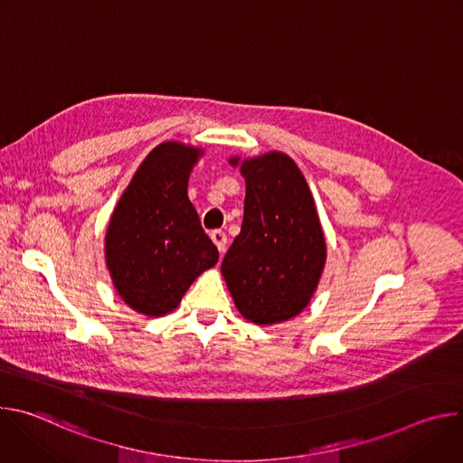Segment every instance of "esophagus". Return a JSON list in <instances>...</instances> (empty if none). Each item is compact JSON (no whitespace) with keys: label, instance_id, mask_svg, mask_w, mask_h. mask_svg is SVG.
Here are the masks:
<instances>
[{"label":"esophagus","instance_id":"esophagus-1","mask_svg":"<svg viewBox=\"0 0 463 463\" xmlns=\"http://www.w3.org/2000/svg\"><path fill=\"white\" fill-rule=\"evenodd\" d=\"M211 238H213V241L216 243L218 250L223 252L225 247H227V234H225L223 231H213V232H211Z\"/></svg>","mask_w":463,"mask_h":463}]
</instances>
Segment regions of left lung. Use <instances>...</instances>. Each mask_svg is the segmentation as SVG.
Masks as SVG:
<instances>
[{
	"mask_svg": "<svg viewBox=\"0 0 463 463\" xmlns=\"http://www.w3.org/2000/svg\"><path fill=\"white\" fill-rule=\"evenodd\" d=\"M236 166L238 157L231 159ZM243 223L222 273L238 311L256 324L298 315L317 289L326 241L309 186L291 157L271 152L241 161Z\"/></svg>",
	"mask_w": 463,
	"mask_h": 463,
	"instance_id": "1",
	"label": "left lung"
}]
</instances>
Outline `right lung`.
Wrapping results in <instances>:
<instances>
[{
	"label": "right lung",
	"instance_id": "obj_1",
	"mask_svg": "<svg viewBox=\"0 0 463 463\" xmlns=\"http://www.w3.org/2000/svg\"><path fill=\"white\" fill-rule=\"evenodd\" d=\"M203 152L179 143L154 148L118 200L106 232V263L120 298L148 317L177 307L184 291L218 261L186 195Z\"/></svg>",
	"mask_w": 463,
	"mask_h": 463
}]
</instances>
